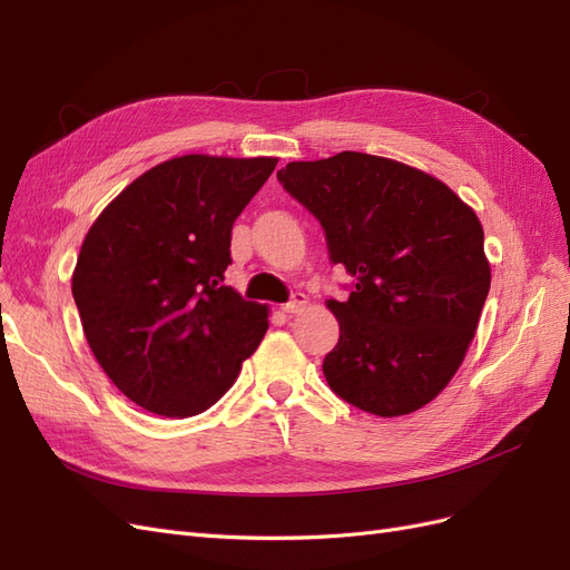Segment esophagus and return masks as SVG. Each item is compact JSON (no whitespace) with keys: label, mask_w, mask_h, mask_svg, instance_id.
<instances>
[{"label":"esophagus","mask_w":570,"mask_h":570,"mask_svg":"<svg viewBox=\"0 0 570 570\" xmlns=\"http://www.w3.org/2000/svg\"><path fill=\"white\" fill-rule=\"evenodd\" d=\"M306 306H308V297L304 295V292H295L292 299L287 304H283V312L285 314H302Z\"/></svg>","instance_id":"1"}]
</instances>
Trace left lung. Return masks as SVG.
<instances>
[{"mask_svg": "<svg viewBox=\"0 0 570 570\" xmlns=\"http://www.w3.org/2000/svg\"><path fill=\"white\" fill-rule=\"evenodd\" d=\"M325 230L331 262L354 278L327 299L340 323L323 358L327 385L373 416L419 411L450 385L490 292L485 235L452 187L361 151L278 170Z\"/></svg>", "mask_w": 570, "mask_h": 570, "instance_id": "left-lung-1", "label": "left lung"}]
</instances>
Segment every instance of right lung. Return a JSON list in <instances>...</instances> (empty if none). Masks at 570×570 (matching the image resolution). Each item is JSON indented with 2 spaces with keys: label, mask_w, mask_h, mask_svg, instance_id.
<instances>
[{
  "label": "right lung",
  "mask_w": 570,
  "mask_h": 570,
  "mask_svg": "<svg viewBox=\"0 0 570 570\" xmlns=\"http://www.w3.org/2000/svg\"><path fill=\"white\" fill-rule=\"evenodd\" d=\"M275 157L185 154L135 178L82 239L71 278L97 364L130 402L187 419L226 394L268 306L223 285L235 218Z\"/></svg>",
  "instance_id": "right-lung-1"
}]
</instances>
